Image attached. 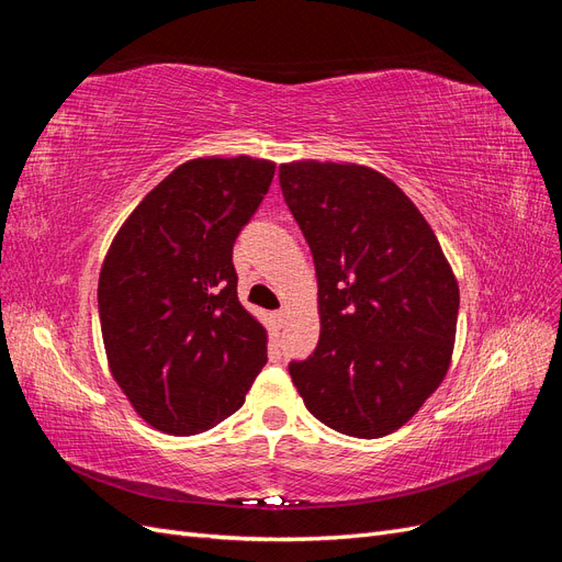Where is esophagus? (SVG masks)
<instances>
[{"mask_svg": "<svg viewBox=\"0 0 562 562\" xmlns=\"http://www.w3.org/2000/svg\"><path fill=\"white\" fill-rule=\"evenodd\" d=\"M274 318H277L279 326L283 328V326H285V321H288V310H279V312L274 314Z\"/></svg>", "mask_w": 562, "mask_h": 562, "instance_id": "obj_1", "label": "esophagus"}]
</instances>
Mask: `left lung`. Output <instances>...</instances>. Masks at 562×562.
I'll use <instances>...</instances> for the list:
<instances>
[{"instance_id": "8db88e82", "label": "left lung", "mask_w": 562, "mask_h": 562, "mask_svg": "<svg viewBox=\"0 0 562 562\" xmlns=\"http://www.w3.org/2000/svg\"><path fill=\"white\" fill-rule=\"evenodd\" d=\"M283 199L312 248L321 337L288 366L326 427L401 429L450 368L459 285L434 229L396 182L359 164L279 166Z\"/></svg>"}]
</instances>
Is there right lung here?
Wrapping results in <instances>:
<instances>
[{"label":"right lung","mask_w":562,"mask_h":562,"mask_svg":"<svg viewBox=\"0 0 562 562\" xmlns=\"http://www.w3.org/2000/svg\"><path fill=\"white\" fill-rule=\"evenodd\" d=\"M274 168L246 155L180 164L105 255L98 312L110 372L164 434L192 436L227 419L267 363V330L236 295L232 248Z\"/></svg>","instance_id":"obj_1"}]
</instances>
